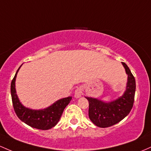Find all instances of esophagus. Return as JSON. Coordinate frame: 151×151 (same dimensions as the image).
<instances>
[{
	"mask_svg": "<svg viewBox=\"0 0 151 151\" xmlns=\"http://www.w3.org/2000/svg\"><path fill=\"white\" fill-rule=\"evenodd\" d=\"M82 89H81L80 87H79V88H77L75 90V92H74V97H75V98H79V97H81V96H82Z\"/></svg>",
	"mask_w": 151,
	"mask_h": 151,
	"instance_id": "obj_1",
	"label": "esophagus"
}]
</instances>
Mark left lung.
<instances>
[{
    "mask_svg": "<svg viewBox=\"0 0 151 151\" xmlns=\"http://www.w3.org/2000/svg\"><path fill=\"white\" fill-rule=\"evenodd\" d=\"M127 75L126 87L123 94L110 102L94 97H85L89 102V117L96 126L107 127L123 120L133 106L135 79L125 63L122 62Z\"/></svg>",
    "mask_w": 151,
    "mask_h": 151,
    "instance_id": "obj_1",
    "label": "left lung"
}]
</instances>
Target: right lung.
I'll use <instances>...</instances> for the list:
<instances>
[{
  "label": "right lung",
  "mask_w": 151,
  "mask_h": 151,
  "mask_svg": "<svg viewBox=\"0 0 151 151\" xmlns=\"http://www.w3.org/2000/svg\"><path fill=\"white\" fill-rule=\"evenodd\" d=\"M18 69L11 84V93L13 105L18 117L26 125L39 129L49 130L55 126L59 121L64 110L72 100V97H67L56 101L48 107L41 110H33L23 105L20 102L16 90V79L19 70Z\"/></svg>",
  "instance_id": "1"
}]
</instances>
